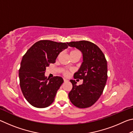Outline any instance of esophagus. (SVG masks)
Returning a JSON list of instances; mask_svg holds the SVG:
<instances>
[{"mask_svg":"<svg viewBox=\"0 0 133 133\" xmlns=\"http://www.w3.org/2000/svg\"><path fill=\"white\" fill-rule=\"evenodd\" d=\"M63 80H64V82H68V80L66 79V78H63Z\"/></svg>","mask_w":133,"mask_h":133,"instance_id":"esophagus-1","label":"esophagus"}]
</instances>
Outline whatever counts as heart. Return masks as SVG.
<instances>
[{
	"instance_id": "1",
	"label": "heart",
	"mask_w": 133,
	"mask_h": 133,
	"mask_svg": "<svg viewBox=\"0 0 133 133\" xmlns=\"http://www.w3.org/2000/svg\"><path fill=\"white\" fill-rule=\"evenodd\" d=\"M70 55H80V51L78 50H72L70 52ZM63 74L65 76H67L69 75V72L67 70H63Z\"/></svg>"
}]
</instances>
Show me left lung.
I'll return each instance as SVG.
<instances>
[{"label":"left lung","mask_w":133,"mask_h":133,"mask_svg":"<svg viewBox=\"0 0 133 133\" xmlns=\"http://www.w3.org/2000/svg\"><path fill=\"white\" fill-rule=\"evenodd\" d=\"M82 51L83 62L74 78L83 80L77 85L75 80H70L73 87L69 93L72 104L81 109L91 107L102 95L107 79V63L105 56L93 43L81 40L67 43Z\"/></svg>","instance_id":"8db88e82"}]
</instances>
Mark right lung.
I'll return each mask as SVG.
<instances>
[{"mask_svg": "<svg viewBox=\"0 0 133 133\" xmlns=\"http://www.w3.org/2000/svg\"><path fill=\"white\" fill-rule=\"evenodd\" d=\"M67 47L66 43L40 40L23 56L19 70L20 86L26 100L33 106L44 108L54 102L63 79L59 76L49 79L44 73L46 67L55 63L58 54Z\"/></svg>", "mask_w": 133, "mask_h": 133, "instance_id": "add662e5", "label": "right lung"}]
</instances>
